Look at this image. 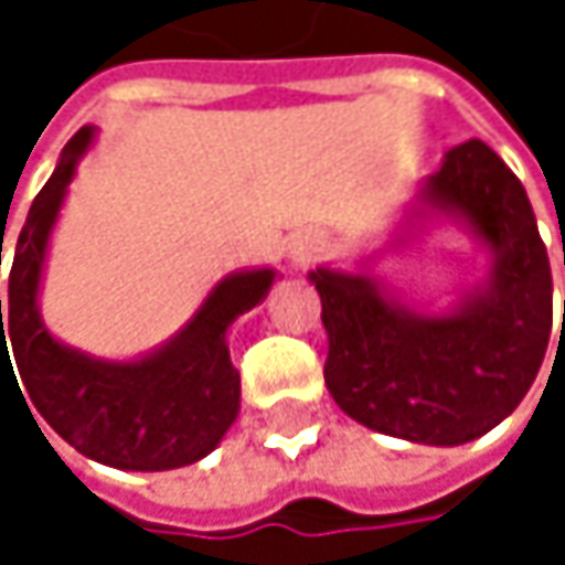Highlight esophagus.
Segmentation results:
<instances>
[{"label": "esophagus", "instance_id": "1", "mask_svg": "<svg viewBox=\"0 0 565 565\" xmlns=\"http://www.w3.org/2000/svg\"><path fill=\"white\" fill-rule=\"evenodd\" d=\"M320 252H323V238L317 232H310V228H300V232H294L287 238V258H290V265H307V262L320 258Z\"/></svg>", "mask_w": 565, "mask_h": 565}]
</instances>
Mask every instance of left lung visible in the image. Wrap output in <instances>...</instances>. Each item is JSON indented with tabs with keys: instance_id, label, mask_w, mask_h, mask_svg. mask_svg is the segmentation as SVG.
<instances>
[{
	"instance_id": "1",
	"label": "left lung",
	"mask_w": 565,
	"mask_h": 565,
	"mask_svg": "<svg viewBox=\"0 0 565 565\" xmlns=\"http://www.w3.org/2000/svg\"><path fill=\"white\" fill-rule=\"evenodd\" d=\"M435 218L461 225L491 258L451 307L415 310L366 265H323L310 284L333 402L373 431L451 448L501 425L533 386L553 330V275L520 179L481 140L448 150L418 182L408 225Z\"/></svg>"
}]
</instances>
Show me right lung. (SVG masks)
<instances>
[{
  "instance_id": "add662e5",
  "label": "right lung",
  "mask_w": 565,
  "mask_h": 565,
  "mask_svg": "<svg viewBox=\"0 0 565 565\" xmlns=\"http://www.w3.org/2000/svg\"><path fill=\"white\" fill-rule=\"evenodd\" d=\"M94 134V127H81L67 140L19 232L6 330L0 300V373L2 363L12 366V343L32 405L71 448L120 471H170L215 451L238 418L242 376L228 356V330L268 297L278 271L225 275L182 330L137 360H100L61 343L42 320L39 294L67 185Z\"/></svg>"
}]
</instances>
